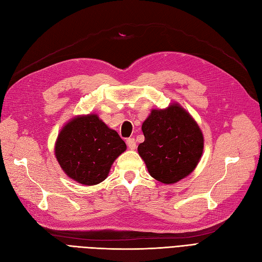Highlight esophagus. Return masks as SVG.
Here are the masks:
<instances>
[{"instance_id": "esophagus-1", "label": "esophagus", "mask_w": 262, "mask_h": 262, "mask_svg": "<svg viewBox=\"0 0 262 262\" xmlns=\"http://www.w3.org/2000/svg\"><path fill=\"white\" fill-rule=\"evenodd\" d=\"M126 144H127V148L131 149V150H135L137 148V143H136V140L133 138H129L126 140Z\"/></svg>"}]
</instances>
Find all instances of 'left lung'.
Here are the masks:
<instances>
[{"label":"left lung","mask_w":262,"mask_h":262,"mask_svg":"<svg viewBox=\"0 0 262 262\" xmlns=\"http://www.w3.org/2000/svg\"><path fill=\"white\" fill-rule=\"evenodd\" d=\"M144 141L138 146L149 173L162 183L189 176L203 152V135L194 119L178 103L153 109L142 123Z\"/></svg>","instance_id":"1"}]
</instances>
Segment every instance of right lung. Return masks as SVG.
<instances>
[{"instance_id":"right-lung-1","label":"right lung","mask_w":262,"mask_h":262,"mask_svg":"<svg viewBox=\"0 0 262 262\" xmlns=\"http://www.w3.org/2000/svg\"><path fill=\"white\" fill-rule=\"evenodd\" d=\"M126 150L117 131L97 114L70 120L57 136L54 153L68 177L84 186H94L109 174L114 160Z\"/></svg>"}]
</instances>
